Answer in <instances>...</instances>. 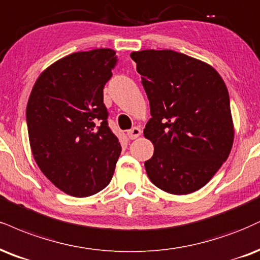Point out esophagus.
<instances>
[{
  "label": "esophagus",
  "mask_w": 260,
  "mask_h": 260,
  "mask_svg": "<svg viewBox=\"0 0 260 260\" xmlns=\"http://www.w3.org/2000/svg\"><path fill=\"white\" fill-rule=\"evenodd\" d=\"M127 134H128V137H129V139H137L140 134H142V131H140V128H138V127H133L132 129L128 131Z\"/></svg>",
  "instance_id": "34e87169"
}]
</instances>
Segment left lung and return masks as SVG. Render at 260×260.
<instances>
[{"label":"left lung","mask_w":260,"mask_h":260,"mask_svg":"<svg viewBox=\"0 0 260 260\" xmlns=\"http://www.w3.org/2000/svg\"><path fill=\"white\" fill-rule=\"evenodd\" d=\"M150 103L144 136L152 184L186 195L205 186L229 157L234 142L228 88L211 65L171 49L133 52Z\"/></svg>","instance_id":"8db88e82"}]
</instances>
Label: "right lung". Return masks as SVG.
Returning <instances> with one entry per match:
<instances>
[{
	"instance_id": "obj_1",
	"label": "right lung",
	"mask_w": 260,
	"mask_h": 260,
	"mask_svg": "<svg viewBox=\"0 0 260 260\" xmlns=\"http://www.w3.org/2000/svg\"><path fill=\"white\" fill-rule=\"evenodd\" d=\"M115 64L110 48L73 53L40 75L27 102L34 158L58 189L75 198L104 189L121 154L103 94Z\"/></svg>"
}]
</instances>
